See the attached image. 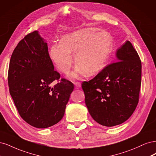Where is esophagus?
<instances>
[{"label": "esophagus", "mask_w": 156, "mask_h": 156, "mask_svg": "<svg viewBox=\"0 0 156 156\" xmlns=\"http://www.w3.org/2000/svg\"><path fill=\"white\" fill-rule=\"evenodd\" d=\"M74 84L75 85V86H76V89H78L81 87V83H80V82H74Z\"/></svg>", "instance_id": "obj_1"}]
</instances>
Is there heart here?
<instances>
[{"instance_id": "heart-1", "label": "heart", "mask_w": 156, "mask_h": 156, "mask_svg": "<svg viewBox=\"0 0 156 156\" xmlns=\"http://www.w3.org/2000/svg\"><path fill=\"white\" fill-rule=\"evenodd\" d=\"M113 40L108 32L95 28L78 30L65 35L50 48V58L60 72L68 74L74 62L78 64L73 74L91 75L106 62L113 49Z\"/></svg>"}]
</instances>
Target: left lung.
<instances>
[{"label":"left lung","instance_id":"obj_1","mask_svg":"<svg viewBox=\"0 0 156 156\" xmlns=\"http://www.w3.org/2000/svg\"><path fill=\"white\" fill-rule=\"evenodd\" d=\"M117 58L119 61L82 83L90 115L108 127L122 124L131 117L139 102L141 85V62L129 41L117 50Z\"/></svg>","mask_w":156,"mask_h":156}]
</instances>
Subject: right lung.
Listing matches in <instances>:
<instances>
[{"label": "right lung", "mask_w": 156, "mask_h": 156, "mask_svg": "<svg viewBox=\"0 0 156 156\" xmlns=\"http://www.w3.org/2000/svg\"><path fill=\"white\" fill-rule=\"evenodd\" d=\"M8 80L9 93L24 121L46 128L62 120L74 84L54 70L47 43L37 31L27 34L15 48ZM54 80L58 83L52 87Z\"/></svg>", "instance_id": "obj_1"}]
</instances>
